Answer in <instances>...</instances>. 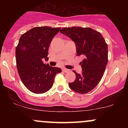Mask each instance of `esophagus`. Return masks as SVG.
<instances>
[{"instance_id": "obj_1", "label": "esophagus", "mask_w": 128, "mask_h": 128, "mask_svg": "<svg viewBox=\"0 0 128 128\" xmlns=\"http://www.w3.org/2000/svg\"><path fill=\"white\" fill-rule=\"evenodd\" d=\"M62 72H69V70L68 69H67V68H63L62 69Z\"/></svg>"}]
</instances>
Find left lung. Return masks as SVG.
<instances>
[{"label": "left lung", "mask_w": 128, "mask_h": 128, "mask_svg": "<svg viewBox=\"0 0 128 128\" xmlns=\"http://www.w3.org/2000/svg\"><path fill=\"white\" fill-rule=\"evenodd\" d=\"M61 33L75 42L77 55L83 56L80 74L74 70L76 76L68 84L72 90L80 94L87 93L100 81L108 63V45L100 33L90 28H64Z\"/></svg>", "instance_id": "obj_1"}]
</instances>
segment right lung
Here are the masks:
<instances>
[{
    "label": "right lung",
    "mask_w": 128,
    "mask_h": 128,
    "mask_svg": "<svg viewBox=\"0 0 128 128\" xmlns=\"http://www.w3.org/2000/svg\"><path fill=\"white\" fill-rule=\"evenodd\" d=\"M61 28L36 27L23 34L16 49V64L24 86L36 94L47 92L52 88L55 75L61 69L44 64L48 60L52 40Z\"/></svg>",
    "instance_id": "obj_1"
}]
</instances>
